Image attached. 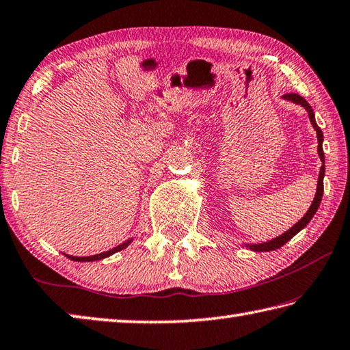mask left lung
<instances>
[{
    "instance_id": "obj_1",
    "label": "left lung",
    "mask_w": 350,
    "mask_h": 350,
    "mask_svg": "<svg viewBox=\"0 0 350 350\" xmlns=\"http://www.w3.org/2000/svg\"><path fill=\"white\" fill-rule=\"evenodd\" d=\"M283 98L288 99V100H292V103H295V104L303 105L304 109L308 110L310 122H312L314 129L317 131V137H319V154H320V159H321V162H323L321 170H320V176H319V185H317V194H315V199L312 202V205H310V208L308 209V213L304 214V217L300 221H298V224H295L294 226L291 228V230H288L284 234H282L280 237L272 239L271 241H266V243L250 245V247H251L252 251H274V250H278V247H282L286 243V241L291 240L292 237L295 236L297 232H300L303 228L309 224L310 219H312L314 214L317 213V209H319L320 202H321V197H323V177H325V153H323V131L320 130V126L317 125L314 111H312V107L308 104L306 99L301 98L300 94H295V93H288V94H284Z\"/></svg>"
}]
</instances>
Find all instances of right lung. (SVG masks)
Listing matches in <instances>:
<instances>
[{"instance_id": "right-lung-1", "label": "right lung", "mask_w": 350, "mask_h": 350, "mask_svg": "<svg viewBox=\"0 0 350 350\" xmlns=\"http://www.w3.org/2000/svg\"><path fill=\"white\" fill-rule=\"evenodd\" d=\"M130 241L131 240H126V241H124L122 245H119V246H116V247H113V250H110V251H105V252H100V254H96V256H90V257H73V256H66L70 258V260H73V262H93V260H100V258H105V257H109V256H111V254H114V252H118V251H122L124 247H126L130 245Z\"/></svg>"}]
</instances>
